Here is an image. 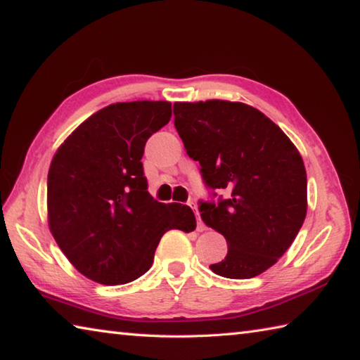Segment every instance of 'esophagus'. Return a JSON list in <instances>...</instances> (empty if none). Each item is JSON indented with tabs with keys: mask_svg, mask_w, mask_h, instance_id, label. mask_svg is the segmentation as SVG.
I'll return each instance as SVG.
<instances>
[{
	"mask_svg": "<svg viewBox=\"0 0 360 360\" xmlns=\"http://www.w3.org/2000/svg\"><path fill=\"white\" fill-rule=\"evenodd\" d=\"M191 207L195 211V215H197V230H198V231H205L206 226H205V224H202V221H201V217H200V212H198V209H197V205H195V202H191Z\"/></svg>",
	"mask_w": 360,
	"mask_h": 360,
	"instance_id": "obj_1",
	"label": "esophagus"
}]
</instances>
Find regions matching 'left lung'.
<instances>
[{"label":"left lung","mask_w":360,"mask_h":360,"mask_svg":"<svg viewBox=\"0 0 360 360\" xmlns=\"http://www.w3.org/2000/svg\"><path fill=\"white\" fill-rule=\"evenodd\" d=\"M174 127L211 188L228 198L200 201L201 219L226 239L211 271L252 278L288 250L307 214V173L297 148L276 122L243 102H176Z\"/></svg>","instance_id":"obj_1"}]
</instances>
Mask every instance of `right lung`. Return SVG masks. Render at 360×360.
Returning <instances> with one entry per match:
<instances>
[{"mask_svg":"<svg viewBox=\"0 0 360 360\" xmlns=\"http://www.w3.org/2000/svg\"><path fill=\"white\" fill-rule=\"evenodd\" d=\"M172 117L167 101L117 102L89 116L58 148L47 179L49 226L75 269L102 285L141 277L168 230L191 233L193 211L148 192L141 158Z\"/></svg>","mask_w":360,"mask_h":360,"instance_id":"add662e5","label":"right lung"}]
</instances>
